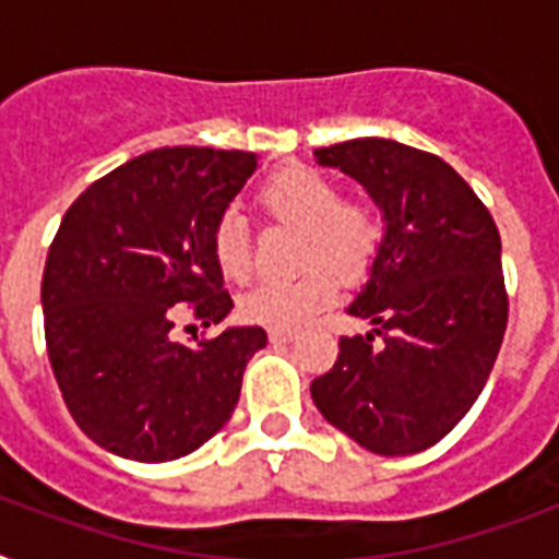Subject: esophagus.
Masks as SVG:
<instances>
[{
  "mask_svg": "<svg viewBox=\"0 0 559 559\" xmlns=\"http://www.w3.org/2000/svg\"><path fill=\"white\" fill-rule=\"evenodd\" d=\"M296 340V333L293 331H270V342L272 345H287V342Z\"/></svg>",
  "mask_w": 559,
  "mask_h": 559,
  "instance_id": "esophagus-1",
  "label": "esophagus"
}]
</instances>
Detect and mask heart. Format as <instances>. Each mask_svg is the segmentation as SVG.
<instances>
[{"label": "heart", "instance_id": "heart-1", "mask_svg": "<svg viewBox=\"0 0 559 559\" xmlns=\"http://www.w3.org/2000/svg\"><path fill=\"white\" fill-rule=\"evenodd\" d=\"M258 205L266 217L301 226L298 261L316 267L298 278L263 281L240 298V316L249 324L272 331H293L336 298L337 272L342 281L366 278L385 240L380 214L359 200H342V188L324 170L310 165H284L258 191ZM211 261L226 281L249 278L252 235L237 211H223L211 226ZM328 262L332 273L323 266Z\"/></svg>", "mask_w": 559, "mask_h": 559}]
</instances>
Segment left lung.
I'll return each instance as SVG.
<instances>
[{"instance_id": "obj_1", "label": "left lung", "mask_w": 559, "mask_h": 559, "mask_svg": "<svg viewBox=\"0 0 559 559\" xmlns=\"http://www.w3.org/2000/svg\"><path fill=\"white\" fill-rule=\"evenodd\" d=\"M316 162L366 188L385 240L348 305L373 331L342 336L336 366L310 394L324 420L368 452H424L467 415L502 348L499 228L447 162L408 144L350 139L319 147Z\"/></svg>"}]
</instances>
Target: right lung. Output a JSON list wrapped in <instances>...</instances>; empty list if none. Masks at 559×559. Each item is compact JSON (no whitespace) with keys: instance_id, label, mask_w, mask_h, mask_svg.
Instances as JSON below:
<instances>
[{"instance_id":"obj_1","label":"right lung","mask_w":559,"mask_h":559,"mask_svg":"<svg viewBox=\"0 0 559 559\" xmlns=\"http://www.w3.org/2000/svg\"><path fill=\"white\" fill-rule=\"evenodd\" d=\"M254 168V153L162 147L92 182L66 211L39 293L46 348L74 424L107 452L182 459L235 412L266 333L228 328L188 348L170 331L179 310L205 328L231 313L211 226Z\"/></svg>"}]
</instances>
